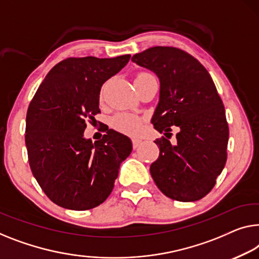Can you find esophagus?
Returning a JSON list of instances; mask_svg holds the SVG:
<instances>
[{
    "label": "esophagus",
    "instance_id": "obj_1",
    "mask_svg": "<svg viewBox=\"0 0 259 259\" xmlns=\"http://www.w3.org/2000/svg\"><path fill=\"white\" fill-rule=\"evenodd\" d=\"M141 143H142L141 140H137V138H134V140H133V148H134V149H137L138 146L141 145Z\"/></svg>",
    "mask_w": 259,
    "mask_h": 259
}]
</instances>
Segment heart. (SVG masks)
<instances>
[{
	"instance_id": "1",
	"label": "heart",
	"mask_w": 259,
	"mask_h": 259,
	"mask_svg": "<svg viewBox=\"0 0 259 259\" xmlns=\"http://www.w3.org/2000/svg\"><path fill=\"white\" fill-rule=\"evenodd\" d=\"M148 74V73H140L138 75ZM111 124L115 129L119 133L128 134V135H136L142 129V119L140 117L135 116L130 114H118L113 118Z\"/></svg>"
}]
</instances>
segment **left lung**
<instances>
[{
    "label": "left lung",
    "mask_w": 259,
    "mask_h": 259,
    "mask_svg": "<svg viewBox=\"0 0 259 259\" xmlns=\"http://www.w3.org/2000/svg\"><path fill=\"white\" fill-rule=\"evenodd\" d=\"M131 60L160 81L159 103L151 123L165 135L177 126V142L154 141L159 157L150 173L163 194L198 201L209 193L227 161L229 126L213 79L198 59L173 46H154Z\"/></svg>",
    "instance_id": "8db88e82"
}]
</instances>
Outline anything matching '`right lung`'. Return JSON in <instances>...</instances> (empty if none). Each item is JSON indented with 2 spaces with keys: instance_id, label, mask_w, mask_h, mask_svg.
<instances>
[{
  "instance_id": "obj_1",
  "label": "right lung",
  "mask_w": 259,
  "mask_h": 259,
  "mask_svg": "<svg viewBox=\"0 0 259 259\" xmlns=\"http://www.w3.org/2000/svg\"><path fill=\"white\" fill-rule=\"evenodd\" d=\"M130 58H67L49 72L31 100L25 126L30 168L58 206L88 210L113 191L119 165L133 150L131 141L107 129L93 143L84 140L83 131L100 114L102 84Z\"/></svg>"
}]
</instances>
